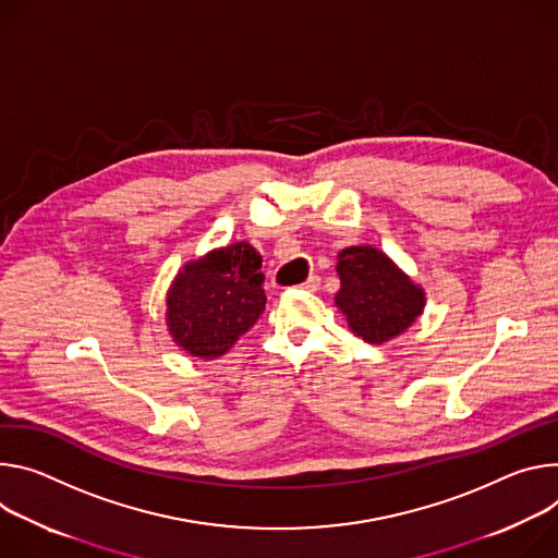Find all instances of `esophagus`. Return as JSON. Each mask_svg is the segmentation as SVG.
<instances>
[{"mask_svg": "<svg viewBox=\"0 0 558 558\" xmlns=\"http://www.w3.org/2000/svg\"><path fill=\"white\" fill-rule=\"evenodd\" d=\"M319 286H322V277H317V275H311V277H307V279L301 283V288L307 290V292L319 290Z\"/></svg>", "mask_w": 558, "mask_h": 558, "instance_id": "34e87169", "label": "esophagus"}]
</instances>
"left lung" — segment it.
<instances>
[{"label": "left lung", "instance_id": "8db88e82", "mask_svg": "<svg viewBox=\"0 0 558 558\" xmlns=\"http://www.w3.org/2000/svg\"><path fill=\"white\" fill-rule=\"evenodd\" d=\"M341 290L335 296L350 330L367 343H386L423 313L425 292L386 253L350 245L339 253Z\"/></svg>", "mask_w": 558, "mask_h": 558}]
</instances>
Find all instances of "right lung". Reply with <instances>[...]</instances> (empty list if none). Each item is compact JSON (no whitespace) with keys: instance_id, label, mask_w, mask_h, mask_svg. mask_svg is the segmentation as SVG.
I'll return each mask as SVG.
<instances>
[{"instance_id":"add662e5","label":"right lung","mask_w":558,"mask_h":558,"mask_svg":"<svg viewBox=\"0 0 558 558\" xmlns=\"http://www.w3.org/2000/svg\"><path fill=\"white\" fill-rule=\"evenodd\" d=\"M262 255L236 241L189 262L166 296L172 341L199 359L226 354L266 311Z\"/></svg>"}]
</instances>
